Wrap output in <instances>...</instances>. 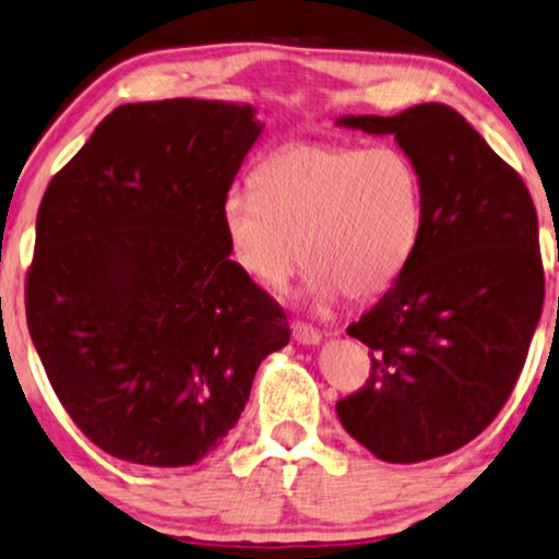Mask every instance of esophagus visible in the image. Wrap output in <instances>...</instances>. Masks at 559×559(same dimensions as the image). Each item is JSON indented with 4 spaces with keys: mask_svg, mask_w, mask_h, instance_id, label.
Returning a JSON list of instances; mask_svg holds the SVG:
<instances>
[{
    "mask_svg": "<svg viewBox=\"0 0 559 559\" xmlns=\"http://www.w3.org/2000/svg\"><path fill=\"white\" fill-rule=\"evenodd\" d=\"M293 340L302 344V347H316L321 342V334L313 326H308V323L293 321Z\"/></svg>",
    "mask_w": 559,
    "mask_h": 559,
    "instance_id": "34e87169",
    "label": "esophagus"
}]
</instances>
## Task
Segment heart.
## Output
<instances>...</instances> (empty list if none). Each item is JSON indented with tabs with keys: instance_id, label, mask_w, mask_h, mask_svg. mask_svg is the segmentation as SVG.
<instances>
[{
	"instance_id": "1",
	"label": "heart",
	"mask_w": 559,
	"mask_h": 559,
	"mask_svg": "<svg viewBox=\"0 0 559 559\" xmlns=\"http://www.w3.org/2000/svg\"><path fill=\"white\" fill-rule=\"evenodd\" d=\"M253 183L257 191L225 197L223 233L238 266L269 290H280L306 257L316 306L342 295L370 300L415 253L423 186L394 147L290 144L261 163Z\"/></svg>"
}]
</instances>
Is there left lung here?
Instances as JSON below:
<instances>
[{"label":"left lung","instance_id":"left-lung-1","mask_svg":"<svg viewBox=\"0 0 559 559\" xmlns=\"http://www.w3.org/2000/svg\"><path fill=\"white\" fill-rule=\"evenodd\" d=\"M336 123L394 136L423 186L409 264L347 329L368 344L373 368L357 394L336 402V415L389 464L445 456L498 417L539 323L544 272L532 194L443 103Z\"/></svg>","mask_w":559,"mask_h":559}]
</instances>
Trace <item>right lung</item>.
I'll list each match as a JSON object with an SVG mask.
<instances>
[{"instance_id":"add662e5","label":"right lung","mask_w":559,"mask_h":559,"mask_svg":"<svg viewBox=\"0 0 559 559\" xmlns=\"http://www.w3.org/2000/svg\"><path fill=\"white\" fill-rule=\"evenodd\" d=\"M261 132L248 103H127L48 183L27 329L69 417L116 459L202 461L236 427L261 360L290 342L223 233Z\"/></svg>"}]
</instances>
